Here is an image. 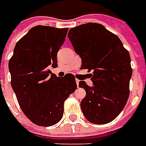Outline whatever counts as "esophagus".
Wrapping results in <instances>:
<instances>
[{
    "mask_svg": "<svg viewBox=\"0 0 146 146\" xmlns=\"http://www.w3.org/2000/svg\"><path fill=\"white\" fill-rule=\"evenodd\" d=\"M75 82H76V83H77V86L78 87V83H79V80H78V79H75Z\"/></svg>",
    "mask_w": 146,
    "mask_h": 146,
    "instance_id": "1",
    "label": "esophagus"
}]
</instances>
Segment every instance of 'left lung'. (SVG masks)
I'll list each match as a JSON object with an SVG mask.
<instances>
[{
    "instance_id": "1",
    "label": "left lung",
    "mask_w": 146,
    "mask_h": 146,
    "mask_svg": "<svg viewBox=\"0 0 146 146\" xmlns=\"http://www.w3.org/2000/svg\"><path fill=\"white\" fill-rule=\"evenodd\" d=\"M68 37L81 57V69L93 71V86L85 81L79 87L86 94L81 101L82 113L95 124L110 123L119 115L129 98L132 75L131 56L117 36L104 26L88 23L71 28Z\"/></svg>"
}]
</instances>
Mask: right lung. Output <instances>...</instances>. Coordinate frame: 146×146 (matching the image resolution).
Returning a JSON list of instances; mask_svg holds the SVG:
<instances>
[{"label": "right lung", "instance_id": "1", "mask_svg": "<svg viewBox=\"0 0 146 146\" xmlns=\"http://www.w3.org/2000/svg\"><path fill=\"white\" fill-rule=\"evenodd\" d=\"M68 28L36 26L19 41L10 59L11 85L22 111L32 123L50 127L63 117L64 102L77 88L75 78H60L50 68L57 67V52Z\"/></svg>", "mask_w": 146, "mask_h": 146}]
</instances>
